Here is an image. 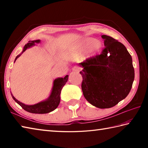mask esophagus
Here are the masks:
<instances>
[{"label": "esophagus", "mask_w": 148, "mask_h": 148, "mask_svg": "<svg viewBox=\"0 0 148 148\" xmlns=\"http://www.w3.org/2000/svg\"><path fill=\"white\" fill-rule=\"evenodd\" d=\"M72 71L74 72H79V67L78 66H74L72 67Z\"/></svg>", "instance_id": "34e87169"}]
</instances>
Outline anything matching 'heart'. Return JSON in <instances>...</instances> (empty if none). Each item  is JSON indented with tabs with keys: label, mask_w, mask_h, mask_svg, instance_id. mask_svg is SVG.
I'll list each match as a JSON object with an SVG mask.
<instances>
[{
	"label": "heart",
	"mask_w": 148,
	"mask_h": 148,
	"mask_svg": "<svg viewBox=\"0 0 148 148\" xmlns=\"http://www.w3.org/2000/svg\"><path fill=\"white\" fill-rule=\"evenodd\" d=\"M89 48H84V49H82V50H81V52H82V53H86V52H87L89 50V49H88Z\"/></svg>",
	"instance_id": "b5f03b06"
}]
</instances>
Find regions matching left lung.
Here are the masks:
<instances>
[{
    "instance_id": "1",
    "label": "left lung",
    "mask_w": 148,
    "mask_h": 148,
    "mask_svg": "<svg viewBox=\"0 0 148 148\" xmlns=\"http://www.w3.org/2000/svg\"><path fill=\"white\" fill-rule=\"evenodd\" d=\"M102 37L106 47L101 54L79 64L83 67L80 74L84 98L97 108L105 109L116 106L128 95L135 74L126 47L110 36Z\"/></svg>"
}]
</instances>
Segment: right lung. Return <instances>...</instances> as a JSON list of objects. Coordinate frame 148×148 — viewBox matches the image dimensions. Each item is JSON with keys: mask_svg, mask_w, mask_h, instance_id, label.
Returning <instances> with one entry per match:
<instances>
[{"mask_svg": "<svg viewBox=\"0 0 148 148\" xmlns=\"http://www.w3.org/2000/svg\"><path fill=\"white\" fill-rule=\"evenodd\" d=\"M40 40H29L27 45L24 46V48L22 53H23L25 50L30 48V47L35 45V43H39ZM21 55H18L15 58L16 60ZM68 80V75L65 76L64 77H59L56 79L53 83V86L52 92L49 98L45 101L40 102L37 104L32 106H28L18 101L12 96V99L14 100L16 102H17L22 108L26 111L31 113H35V114H46L53 111L58 106L60 102V93L62 88L65 85Z\"/></svg>", "mask_w": 148, "mask_h": 148, "instance_id": "obj_1", "label": "right lung"}]
</instances>
